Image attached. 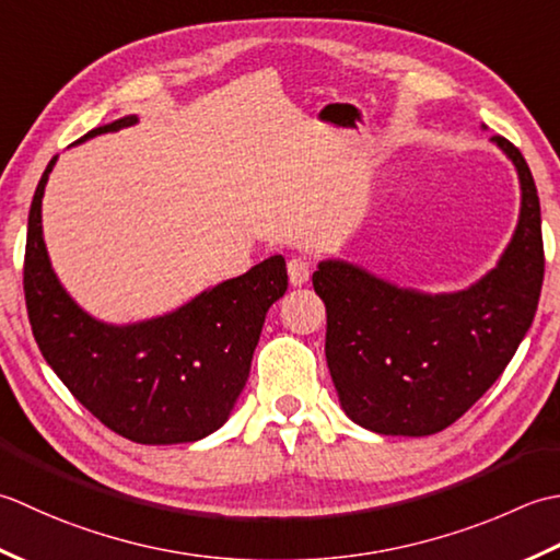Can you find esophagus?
<instances>
[{
    "mask_svg": "<svg viewBox=\"0 0 560 560\" xmlns=\"http://www.w3.org/2000/svg\"><path fill=\"white\" fill-rule=\"evenodd\" d=\"M288 272H290V282L294 284V288H302V284L312 276V264L302 256H294L288 260Z\"/></svg>",
    "mask_w": 560,
    "mask_h": 560,
    "instance_id": "esophagus-1",
    "label": "esophagus"
}]
</instances>
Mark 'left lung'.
<instances>
[{
  "mask_svg": "<svg viewBox=\"0 0 560 560\" xmlns=\"http://www.w3.org/2000/svg\"><path fill=\"white\" fill-rule=\"evenodd\" d=\"M517 168L520 220L498 266L459 292L425 294L348 260H322L326 362L338 401L380 435L425 438L452 425L515 355L544 282L541 208L532 171L505 137H490Z\"/></svg>",
  "mask_w": 560,
  "mask_h": 560,
  "instance_id": "1",
  "label": "left lung"
}]
</instances>
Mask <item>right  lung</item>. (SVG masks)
<instances>
[{"instance_id":"add662e5","label":"right lung","mask_w":560,"mask_h":560,"mask_svg":"<svg viewBox=\"0 0 560 560\" xmlns=\"http://www.w3.org/2000/svg\"><path fill=\"white\" fill-rule=\"evenodd\" d=\"M125 116L84 140L135 125ZM79 140V142H84ZM43 171L28 212L24 292L45 362L91 416L140 444L208 438L244 392L266 314L288 290L282 256L192 296L176 312L113 326L79 306L57 280L43 242Z\"/></svg>"}]
</instances>
